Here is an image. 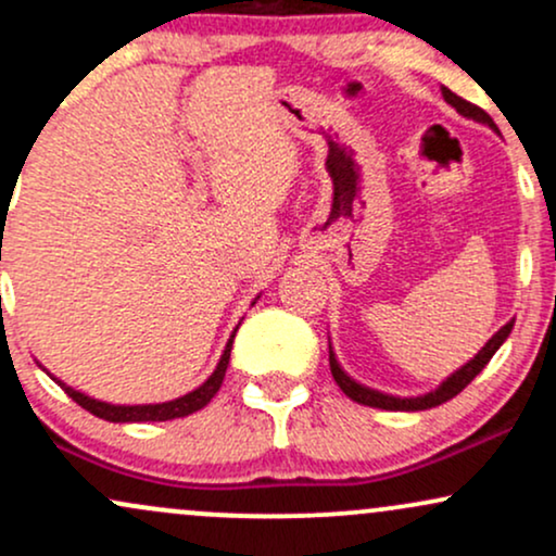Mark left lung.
I'll use <instances>...</instances> for the list:
<instances>
[{
	"label": "left lung",
	"mask_w": 556,
	"mask_h": 556,
	"mask_svg": "<svg viewBox=\"0 0 556 556\" xmlns=\"http://www.w3.org/2000/svg\"><path fill=\"white\" fill-rule=\"evenodd\" d=\"M442 96H444L446 104L455 106V110L460 112L463 117H470V119H476V123H483V125L494 127V130H496L494 119H491L489 114L481 110V106L470 104V101H465L463 96L452 93L450 88H442ZM513 327H515V321L504 324V327L496 331V334L491 337V340L483 344L481 350H478V355H476L473 361H468L460 368V371H455V374L450 376V379L442 381V387L433 389V392H429V394H420V397H392V394L374 392V389L358 384V381H353L348 374L342 371L340 363H337V358H334V353H329V368H331V376H334V381H337V384H340L342 392L348 394L350 400L361 402V405L381 407V410H429V407L442 405V402L452 400V397H455V394H460L463 389L468 387L470 381H473L476 376L483 371V368H486V363L491 361V355H494L496 350L502 348V342L507 340L509 331H513Z\"/></svg>",
	"instance_id": "left-lung-1"
}]
</instances>
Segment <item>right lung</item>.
<instances>
[{"instance_id": "right-lung-1", "label": "right lung", "mask_w": 556, "mask_h": 556, "mask_svg": "<svg viewBox=\"0 0 556 556\" xmlns=\"http://www.w3.org/2000/svg\"><path fill=\"white\" fill-rule=\"evenodd\" d=\"M229 353H232V340L227 342L225 353H222V358H219V366L214 368V374L208 376V379L203 381L201 387L193 389V392L182 394V397L172 400V402H159V405H110V402H99V400L88 397V394L75 392L73 387L62 384V381H56V379L54 381L62 389H65L67 397H73L80 407H86L88 413H93L96 418L112 420V424H143V420H172V418L190 416V413L201 410L203 405H208V402H212L214 394L219 392L222 381H225V374H227V366H229Z\"/></svg>"}]
</instances>
